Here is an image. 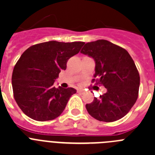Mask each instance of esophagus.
<instances>
[{
  "label": "esophagus",
  "instance_id": "1",
  "mask_svg": "<svg viewBox=\"0 0 155 155\" xmlns=\"http://www.w3.org/2000/svg\"><path fill=\"white\" fill-rule=\"evenodd\" d=\"M78 92L81 93V94H83V93H84V90H83V89H78Z\"/></svg>",
  "mask_w": 155,
  "mask_h": 155
}]
</instances>
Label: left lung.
Here are the masks:
<instances>
[{
	"mask_svg": "<svg viewBox=\"0 0 155 155\" xmlns=\"http://www.w3.org/2000/svg\"><path fill=\"white\" fill-rule=\"evenodd\" d=\"M81 53L94 59L96 84L107 89L99 98L86 104L87 113L99 121L123 118L134 106L139 92L140 75L132 57L125 49L105 39L87 42Z\"/></svg>",
	"mask_w": 155,
	"mask_h": 155,
	"instance_id": "1",
	"label": "left lung"
}]
</instances>
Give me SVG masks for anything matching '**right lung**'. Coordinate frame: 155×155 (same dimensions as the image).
Masks as SVG:
<instances>
[{
  "mask_svg": "<svg viewBox=\"0 0 155 155\" xmlns=\"http://www.w3.org/2000/svg\"><path fill=\"white\" fill-rule=\"evenodd\" d=\"M84 42L49 41L28 48L16 63L12 73L14 98L23 113L32 120L48 121L64 112L76 93L73 87H55L53 83L67 62L76 55Z\"/></svg>",
  "mask_w": 155,
  "mask_h": 155,
  "instance_id": "obj_1",
  "label": "right lung"
}]
</instances>
